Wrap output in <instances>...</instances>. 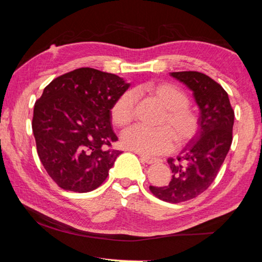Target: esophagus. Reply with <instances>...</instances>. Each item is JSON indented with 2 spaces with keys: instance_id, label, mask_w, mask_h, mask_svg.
Segmentation results:
<instances>
[{
  "instance_id": "esophagus-1",
  "label": "esophagus",
  "mask_w": 262,
  "mask_h": 262,
  "mask_svg": "<svg viewBox=\"0 0 262 262\" xmlns=\"http://www.w3.org/2000/svg\"><path fill=\"white\" fill-rule=\"evenodd\" d=\"M141 159L147 164H154V163L158 162V159H156V158H150V157H147V156H143V155H141Z\"/></svg>"
}]
</instances>
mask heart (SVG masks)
Wrapping results in <instances>:
<instances>
[{
    "mask_svg": "<svg viewBox=\"0 0 262 262\" xmlns=\"http://www.w3.org/2000/svg\"><path fill=\"white\" fill-rule=\"evenodd\" d=\"M145 89L165 108L161 119L163 126L130 127L121 134L123 147L143 156H156L171 151L176 140L180 145L192 140L199 130V118L188 107L187 95L173 84L166 82L148 84ZM136 99L135 91H126L114 101L111 108V118L115 125L125 127L133 121Z\"/></svg>",
    "mask_w": 262,
    "mask_h": 262,
    "instance_id": "b5f03b06",
    "label": "heart"
}]
</instances>
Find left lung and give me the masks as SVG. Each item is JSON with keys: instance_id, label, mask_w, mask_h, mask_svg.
Returning a JSON list of instances; mask_svg holds the SVG:
<instances>
[{"instance_id": "left-lung-1", "label": "left lung", "mask_w": 262, "mask_h": 262, "mask_svg": "<svg viewBox=\"0 0 262 262\" xmlns=\"http://www.w3.org/2000/svg\"><path fill=\"white\" fill-rule=\"evenodd\" d=\"M190 91L199 111V130L177 158L167 159L172 179L166 186H150L163 201L179 203L205 192L215 180L232 142L234 112L229 96L214 79L199 72L170 73Z\"/></svg>"}]
</instances>
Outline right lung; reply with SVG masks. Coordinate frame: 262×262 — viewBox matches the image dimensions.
Returning a JSON list of instances; mask_svg holds the SVG:
<instances>
[{
    "mask_svg": "<svg viewBox=\"0 0 262 262\" xmlns=\"http://www.w3.org/2000/svg\"><path fill=\"white\" fill-rule=\"evenodd\" d=\"M130 86L118 75L79 68L55 78L34 104L32 130L48 176L66 190L86 193L107 178L121 151L111 108Z\"/></svg>",
    "mask_w": 262,
    "mask_h": 262,
    "instance_id": "1",
    "label": "right lung"
}]
</instances>
